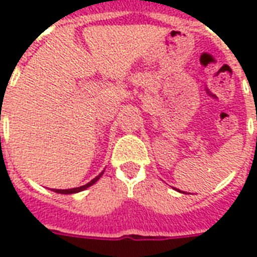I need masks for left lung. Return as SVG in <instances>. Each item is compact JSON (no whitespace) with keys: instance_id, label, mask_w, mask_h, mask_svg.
Masks as SVG:
<instances>
[{"instance_id":"8db88e82","label":"left lung","mask_w":257,"mask_h":257,"mask_svg":"<svg viewBox=\"0 0 257 257\" xmlns=\"http://www.w3.org/2000/svg\"><path fill=\"white\" fill-rule=\"evenodd\" d=\"M179 192H180V191H179Z\"/></svg>"}]
</instances>
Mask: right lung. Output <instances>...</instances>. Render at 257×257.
Here are the masks:
<instances>
[{
	"label": "right lung",
	"mask_w": 257,
	"mask_h": 257,
	"mask_svg": "<svg viewBox=\"0 0 257 257\" xmlns=\"http://www.w3.org/2000/svg\"><path fill=\"white\" fill-rule=\"evenodd\" d=\"M102 173H104V172H101L100 175L97 176V177H94V179H93L92 181H89L88 184H85V185H82V187L72 188V189H54V192H57V193H62V195H70V193H77V192H81V191H84V189H86V188H89V187H90V185H93V184L96 183L97 180L100 179L101 176H102Z\"/></svg>",
	"instance_id": "add662e5"
}]
</instances>
